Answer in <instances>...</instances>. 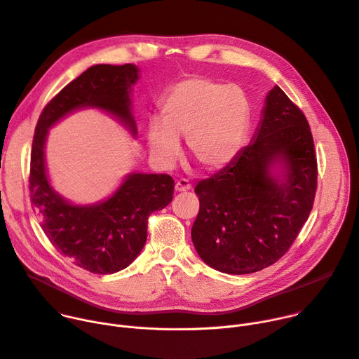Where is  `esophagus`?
Here are the masks:
<instances>
[{
  "mask_svg": "<svg viewBox=\"0 0 359 359\" xmlns=\"http://www.w3.org/2000/svg\"><path fill=\"white\" fill-rule=\"evenodd\" d=\"M191 188H192L191 182L188 180H185V178H182V180L175 182V191L177 192H185V191H189Z\"/></svg>",
  "mask_w": 359,
  "mask_h": 359,
  "instance_id": "obj_1",
  "label": "esophagus"
}]
</instances>
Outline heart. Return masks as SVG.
<instances>
[{
	"label": "heart",
	"mask_w": 359,
	"mask_h": 359,
	"mask_svg": "<svg viewBox=\"0 0 359 359\" xmlns=\"http://www.w3.org/2000/svg\"><path fill=\"white\" fill-rule=\"evenodd\" d=\"M159 119L148 125L152 158L172 163L181 151L178 137H187L189 156L203 170L224 168L244 147L250 125V107L244 92L205 77L181 81L159 109Z\"/></svg>",
	"instance_id": "obj_1"
}]
</instances>
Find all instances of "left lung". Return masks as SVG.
Returning <instances> with one entry per match:
<instances>
[{"label": "left lung", "mask_w": 359, "mask_h": 359, "mask_svg": "<svg viewBox=\"0 0 359 359\" xmlns=\"http://www.w3.org/2000/svg\"><path fill=\"white\" fill-rule=\"evenodd\" d=\"M253 142L226 168L196 187L200 211L191 237L210 267L249 274L278 262L312 211L318 163L313 136L302 110L274 86ZM284 180L271 175L276 162Z\"/></svg>", "instance_id": "left-lung-1"}]
</instances>
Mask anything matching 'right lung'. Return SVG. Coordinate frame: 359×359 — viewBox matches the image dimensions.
Wrapping results in <instances>:
<instances>
[{
  "label": "right lung",
  "instance_id": "obj_1",
  "mask_svg": "<svg viewBox=\"0 0 359 359\" xmlns=\"http://www.w3.org/2000/svg\"><path fill=\"white\" fill-rule=\"evenodd\" d=\"M133 65L89 67L65 86L43 109L30 161V198L40 226L76 266L96 274L128 267L147 241L148 218L172 201L174 180L167 174H130L112 197L95 205H73L47 180L44 144L50 126L80 107H97L122 121L136 135L130 112V86L137 80Z\"/></svg>",
  "mask_w": 359,
  "mask_h": 359
}]
</instances>
